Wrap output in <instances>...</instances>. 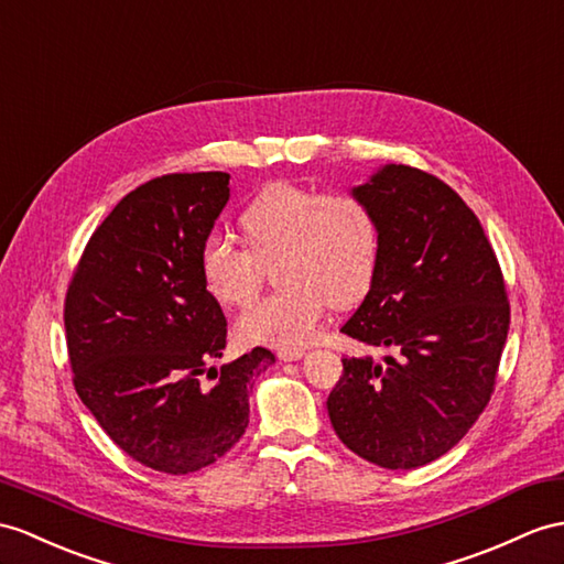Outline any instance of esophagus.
<instances>
[{"mask_svg": "<svg viewBox=\"0 0 564 564\" xmlns=\"http://www.w3.org/2000/svg\"><path fill=\"white\" fill-rule=\"evenodd\" d=\"M304 354H306L304 349H280V351H278L280 361H299Z\"/></svg>", "mask_w": 564, "mask_h": 564, "instance_id": "1", "label": "esophagus"}]
</instances>
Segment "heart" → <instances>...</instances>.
Wrapping results in <instances>:
<instances>
[{"mask_svg": "<svg viewBox=\"0 0 564 564\" xmlns=\"http://www.w3.org/2000/svg\"><path fill=\"white\" fill-rule=\"evenodd\" d=\"M246 249L223 235L200 243L205 290L219 306L249 304L274 260L282 292L260 299L237 321L249 345L299 349L315 339L327 306L349 308L376 278L380 235L373 210L349 191L268 184L241 213Z\"/></svg>", "mask_w": 564, "mask_h": 564, "instance_id": "heart-1", "label": "heart"}]
</instances>
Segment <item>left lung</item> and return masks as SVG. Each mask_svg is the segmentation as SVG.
I'll return each mask as SVG.
<instances>
[{"instance_id":"left-lung-1","label":"left lung","mask_w":564,"mask_h":564,"mask_svg":"<svg viewBox=\"0 0 564 564\" xmlns=\"http://www.w3.org/2000/svg\"><path fill=\"white\" fill-rule=\"evenodd\" d=\"M354 196L373 210V284L341 333L373 356L341 359L327 397L333 429L382 469H416L484 414L510 329L502 270L478 217L441 178L386 164Z\"/></svg>"}]
</instances>
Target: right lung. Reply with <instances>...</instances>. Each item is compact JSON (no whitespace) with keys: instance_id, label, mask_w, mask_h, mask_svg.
<instances>
[{"instance_id":"obj_1","label":"right lung","mask_w":564,"mask_h":564,"mask_svg":"<svg viewBox=\"0 0 564 564\" xmlns=\"http://www.w3.org/2000/svg\"><path fill=\"white\" fill-rule=\"evenodd\" d=\"M227 200V172L164 174L139 186L93 231L66 292L80 402L129 457L174 476L239 443L253 376L274 364L256 347L210 366L227 345V321L205 290L198 253Z\"/></svg>"}]
</instances>
